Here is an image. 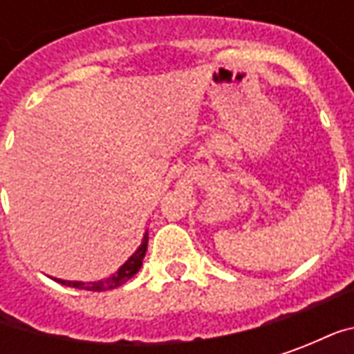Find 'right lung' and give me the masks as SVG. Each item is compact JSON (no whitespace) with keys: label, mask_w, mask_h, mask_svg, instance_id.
Here are the masks:
<instances>
[{"label":"right lung","mask_w":354,"mask_h":354,"mask_svg":"<svg viewBox=\"0 0 354 354\" xmlns=\"http://www.w3.org/2000/svg\"><path fill=\"white\" fill-rule=\"evenodd\" d=\"M147 233L144 235V241H142V245L138 246V250L132 254L129 260L124 261L123 266L119 267V271L115 274H111L108 279H104V281H96V282H70V281H58L60 284H66V286H73V288H80V290H91V292H106V290H113L119 288L121 284L132 279L134 274L138 273V269L142 267V260H144V256H146L147 250Z\"/></svg>","instance_id":"add662e5"}]
</instances>
